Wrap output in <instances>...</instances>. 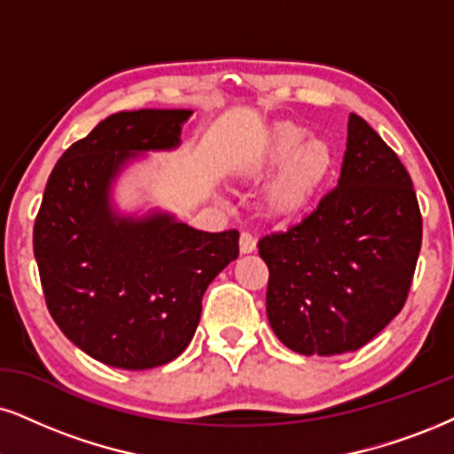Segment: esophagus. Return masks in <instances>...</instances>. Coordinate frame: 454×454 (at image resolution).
Wrapping results in <instances>:
<instances>
[{"mask_svg":"<svg viewBox=\"0 0 454 454\" xmlns=\"http://www.w3.org/2000/svg\"><path fill=\"white\" fill-rule=\"evenodd\" d=\"M254 248H256V239L253 233H248V231L239 233V250H242L244 254H248V253H253Z\"/></svg>","mask_w":454,"mask_h":454,"instance_id":"1","label":"esophagus"}]
</instances>
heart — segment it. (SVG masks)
<instances>
[{"label":"heart","mask_w":454,"mask_h":454,"mask_svg":"<svg viewBox=\"0 0 454 454\" xmlns=\"http://www.w3.org/2000/svg\"><path fill=\"white\" fill-rule=\"evenodd\" d=\"M279 170L262 193V204L273 216L293 218L309 210L334 168V151L324 138H307L303 126L282 121L267 134L250 161V175Z\"/></svg>","instance_id":"heart-1"}]
</instances>
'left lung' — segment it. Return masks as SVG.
I'll return each mask as SVG.
<instances>
[{"mask_svg": "<svg viewBox=\"0 0 454 454\" xmlns=\"http://www.w3.org/2000/svg\"><path fill=\"white\" fill-rule=\"evenodd\" d=\"M421 238L411 175L351 114L337 187L286 231L259 239L273 333L303 356L360 349L404 307Z\"/></svg>", "mask_w": 454, "mask_h": 454, "instance_id": "obj_1", "label": "left lung"}]
</instances>
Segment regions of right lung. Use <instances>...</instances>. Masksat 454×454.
I'll return each instance as SVG.
<instances>
[{"label": "right lung", "mask_w": 454, "mask_h": 454, "mask_svg": "<svg viewBox=\"0 0 454 454\" xmlns=\"http://www.w3.org/2000/svg\"><path fill=\"white\" fill-rule=\"evenodd\" d=\"M187 109L109 115L56 161L33 227L50 316L94 360L145 371L193 339L208 284L239 254L236 229L198 231L170 215L134 221L109 206V187L138 151L181 143Z\"/></svg>", "instance_id": "1"}]
</instances>
